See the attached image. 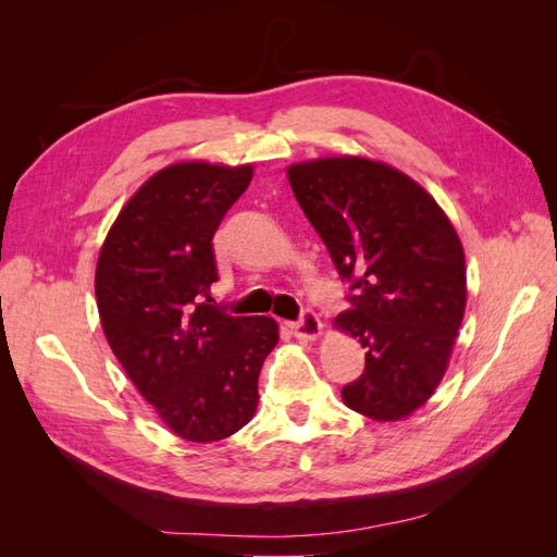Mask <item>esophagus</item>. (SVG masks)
Masks as SVG:
<instances>
[{
	"mask_svg": "<svg viewBox=\"0 0 557 557\" xmlns=\"http://www.w3.org/2000/svg\"><path fill=\"white\" fill-rule=\"evenodd\" d=\"M288 327L301 342H313L315 336H320V332H323V323H320V318L311 309L301 311L299 318L295 320V323H290Z\"/></svg>",
	"mask_w": 557,
	"mask_h": 557,
	"instance_id": "34e87169",
	"label": "esophagus"
}]
</instances>
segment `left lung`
<instances>
[{
  "mask_svg": "<svg viewBox=\"0 0 557 557\" xmlns=\"http://www.w3.org/2000/svg\"><path fill=\"white\" fill-rule=\"evenodd\" d=\"M288 181L350 283V309L334 325L360 336L367 362L344 385L346 407L374 420L407 418L444 379L465 315L458 232L425 188L376 160L299 162Z\"/></svg>",
  "mask_w": 557,
  "mask_h": 557,
  "instance_id": "obj_1",
  "label": "left lung"
}]
</instances>
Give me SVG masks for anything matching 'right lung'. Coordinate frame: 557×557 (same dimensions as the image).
Instances as JSON below:
<instances>
[{"instance_id": "1", "label": "right lung", "mask_w": 557, "mask_h": 557, "mask_svg": "<svg viewBox=\"0 0 557 557\" xmlns=\"http://www.w3.org/2000/svg\"><path fill=\"white\" fill-rule=\"evenodd\" d=\"M252 166L178 162L150 176L99 250L97 309L107 342L141 397L181 440L239 432L258 409V376L276 320L209 305L213 234Z\"/></svg>"}]
</instances>
